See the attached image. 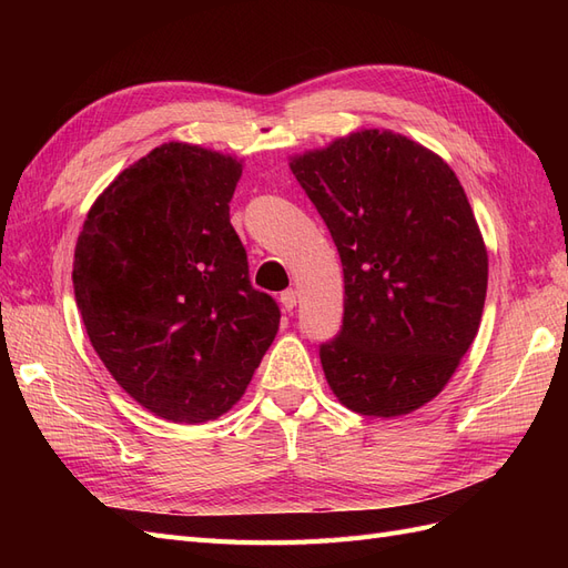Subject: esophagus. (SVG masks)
Instances as JSON below:
<instances>
[{"label": "esophagus", "instance_id": "34e87169", "mask_svg": "<svg viewBox=\"0 0 568 568\" xmlns=\"http://www.w3.org/2000/svg\"><path fill=\"white\" fill-rule=\"evenodd\" d=\"M280 303H282V307H284L286 313L294 311V307H296V291H294V288H286V291H282Z\"/></svg>", "mask_w": 568, "mask_h": 568}]
</instances>
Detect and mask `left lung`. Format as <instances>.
I'll list each match as a JSON object with an SVG mask.
<instances>
[{
	"label": "left lung",
	"instance_id": "obj_1",
	"mask_svg": "<svg viewBox=\"0 0 568 568\" xmlns=\"http://www.w3.org/2000/svg\"><path fill=\"white\" fill-rule=\"evenodd\" d=\"M343 265V324L320 343L336 398L398 417L443 390L476 338L488 253L450 165L388 130L291 161Z\"/></svg>",
	"mask_w": 568,
	"mask_h": 568
}]
</instances>
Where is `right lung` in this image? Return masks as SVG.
I'll return each instance as SVG.
<instances>
[{
    "label": "right lung",
    "mask_w": 568,
    "mask_h": 568,
    "mask_svg": "<svg viewBox=\"0 0 568 568\" xmlns=\"http://www.w3.org/2000/svg\"><path fill=\"white\" fill-rule=\"evenodd\" d=\"M239 178L236 159L168 142L106 186L78 236L75 303L97 355L136 403L178 424L242 398L282 317L253 288L230 222Z\"/></svg>",
    "instance_id": "1"
}]
</instances>
